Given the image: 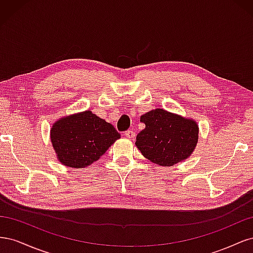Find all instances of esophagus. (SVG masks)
<instances>
[{
	"instance_id": "34e87169",
	"label": "esophagus",
	"mask_w": 253,
	"mask_h": 253,
	"mask_svg": "<svg viewBox=\"0 0 253 253\" xmlns=\"http://www.w3.org/2000/svg\"><path fill=\"white\" fill-rule=\"evenodd\" d=\"M125 136L126 137V138L133 139V138H135V132H133L132 129H128V131H126V132L125 133Z\"/></svg>"
}]
</instances>
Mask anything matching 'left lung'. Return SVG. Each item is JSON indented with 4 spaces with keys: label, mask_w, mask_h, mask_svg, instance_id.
Instances as JSON below:
<instances>
[{
    "label": "left lung",
    "mask_w": 253,
    "mask_h": 253,
    "mask_svg": "<svg viewBox=\"0 0 253 253\" xmlns=\"http://www.w3.org/2000/svg\"><path fill=\"white\" fill-rule=\"evenodd\" d=\"M144 129L136 137V147L153 164L171 167L188 159L198 141L197 122L164 109L143 114Z\"/></svg>",
    "instance_id": "8db88e82"
}]
</instances>
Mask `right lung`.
<instances>
[{
    "label": "right lung",
    "mask_w": 253,
    "mask_h": 253,
    "mask_svg": "<svg viewBox=\"0 0 253 253\" xmlns=\"http://www.w3.org/2000/svg\"><path fill=\"white\" fill-rule=\"evenodd\" d=\"M120 134L91 111L58 119L50 128V141L59 163L82 169L97 162Z\"/></svg>",
    "instance_id": "1"
}]
</instances>
